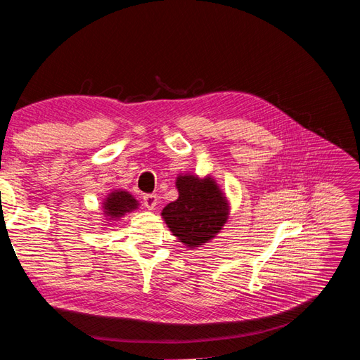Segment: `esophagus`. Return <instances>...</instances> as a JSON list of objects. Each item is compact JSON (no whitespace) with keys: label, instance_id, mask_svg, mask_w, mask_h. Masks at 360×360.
<instances>
[{"label":"esophagus","instance_id":"obj_1","mask_svg":"<svg viewBox=\"0 0 360 360\" xmlns=\"http://www.w3.org/2000/svg\"><path fill=\"white\" fill-rule=\"evenodd\" d=\"M143 202H144V207L147 210H155L156 205H158L160 199H158V196H156V195H146L143 198Z\"/></svg>","mask_w":360,"mask_h":360}]
</instances>
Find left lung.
<instances>
[{
    "mask_svg": "<svg viewBox=\"0 0 360 360\" xmlns=\"http://www.w3.org/2000/svg\"><path fill=\"white\" fill-rule=\"evenodd\" d=\"M176 188L178 199L165 205L161 216L173 236L195 250L220 233L229 216V204L211 176L179 174Z\"/></svg>",
    "mask_w": 360,
    "mask_h": 360,
    "instance_id": "8db88e82",
    "label": "left lung"
}]
</instances>
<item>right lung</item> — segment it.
I'll return each mask as SVG.
<instances>
[{
	"instance_id": "add662e5",
	"label": "right lung",
	"mask_w": 360,
	"mask_h": 360,
	"mask_svg": "<svg viewBox=\"0 0 360 360\" xmlns=\"http://www.w3.org/2000/svg\"><path fill=\"white\" fill-rule=\"evenodd\" d=\"M138 208V200L124 190L110 191L103 200V213L109 220H117Z\"/></svg>"
}]
</instances>
